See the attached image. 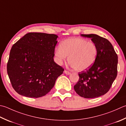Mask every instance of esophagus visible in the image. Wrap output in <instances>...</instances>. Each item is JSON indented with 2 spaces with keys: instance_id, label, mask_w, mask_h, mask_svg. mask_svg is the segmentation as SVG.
<instances>
[{
  "instance_id": "34e87169",
  "label": "esophagus",
  "mask_w": 126,
  "mask_h": 126,
  "mask_svg": "<svg viewBox=\"0 0 126 126\" xmlns=\"http://www.w3.org/2000/svg\"><path fill=\"white\" fill-rule=\"evenodd\" d=\"M64 73L65 74H66V75H70V74H71V73H70L69 71H66V70H64Z\"/></svg>"
}]
</instances>
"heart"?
Segmentation results:
<instances>
[{
    "instance_id": "obj_1",
    "label": "heart",
    "mask_w": 126,
    "mask_h": 126,
    "mask_svg": "<svg viewBox=\"0 0 126 126\" xmlns=\"http://www.w3.org/2000/svg\"><path fill=\"white\" fill-rule=\"evenodd\" d=\"M97 54V46L94 43L80 38H69L62 41L54 53L58 64H62L69 56V63L78 71L91 68L95 62Z\"/></svg>"
}]
</instances>
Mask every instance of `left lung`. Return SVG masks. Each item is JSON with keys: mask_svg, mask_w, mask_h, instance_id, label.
I'll return each mask as SVG.
<instances>
[{"mask_svg": "<svg viewBox=\"0 0 126 126\" xmlns=\"http://www.w3.org/2000/svg\"><path fill=\"white\" fill-rule=\"evenodd\" d=\"M91 38L97 46L98 54L94 63L86 71L79 73V80L74 86L78 94L85 98L99 97L107 93L117 74L118 57L112 44L97 34H81Z\"/></svg>", "mask_w": 126, "mask_h": 126, "instance_id": "left-lung-1", "label": "left lung"}]
</instances>
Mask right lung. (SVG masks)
Instances as JSON below:
<instances>
[{"label": "right lung", "instance_id": "add662e5", "mask_svg": "<svg viewBox=\"0 0 126 126\" xmlns=\"http://www.w3.org/2000/svg\"><path fill=\"white\" fill-rule=\"evenodd\" d=\"M58 36L29 33L12 46L7 72L14 89L31 98L43 97L53 87L64 69L54 62Z\"/></svg>", "mask_w": 126, "mask_h": 126}]
</instances>
